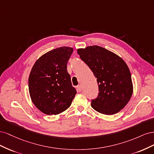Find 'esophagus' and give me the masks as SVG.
I'll list each match as a JSON object with an SVG mask.
<instances>
[{
	"label": "esophagus",
	"mask_w": 154,
	"mask_h": 154,
	"mask_svg": "<svg viewBox=\"0 0 154 154\" xmlns=\"http://www.w3.org/2000/svg\"><path fill=\"white\" fill-rule=\"evenodd\" d=\"M82 87L81 85H80L77 87V91H78V92H80L82 91Z\"/></svg>",
	"instance_id": "34e87169"
}]
</instances>
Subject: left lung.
I'll return each instance as SVG.
<instances>
[{
    "instance_id": "obj_1",
    "label": "left lung",
    "mask_w": 154,
    "mask_h": 154,
    "mask_svg": "<svg viewBox=\"0 0 154 154\" xmlns=\"http://www.w3.org/2000/svg\"><path fill=\"white\" fill-rule=\"evenodd\" d=\"M80 58L92 70L99 87L91 106L105 115L118 113L128 103L133 93L128 67L118 55L98 45L78 49Z\"/></svg>"
}]
</instances>
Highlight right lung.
Listing matches in <instances>:
<instances>
[{
	"label": "right lung",
	"instance_id": "right-lung-1",
	"mask_svg": "<svg viewBox=\"0 0 154 154\" xmlns=\"http://www.w3.org/2000/svg\"><path fill=\"white\" fill-rule=\"evenodd\" d=\"M73 48L61 47L45 53L32 66L29 92L37 109L48 115H57L71 106L76 91L72 86L67 64Z\"/></svg>",
	"mask_w": 154,
	"mask_h": 154
}]
</instances>
